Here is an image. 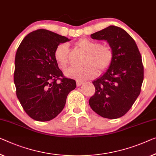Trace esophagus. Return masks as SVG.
Instances as JSON below:
<instances>
[{"instance_id": "obj_1", "label": "esophagus", "mask_w": 156, "mask_h": 156, "mask_svg": "<svg viewBox=\"0 0 156 156\" xmlns=\"http://www.w3.org/2000/svg\"><path fill=\"white\" fill-rule=\"evenodd\" d=\"M83 84V81H80V80H76V85L77 86H80L81 85Z\"/></svg>"}]
</instances>
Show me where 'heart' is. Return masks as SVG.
<instances>
[{"instance_id":"1","label":"heart","mask_w":156,"mask_h":156,"mask_svg":"<svg viewBox=\"0 0 156 156\" xmlns=\"http://www.w3.org/2000/svg\"><path fill=\"white\" fill-rule=\"evenodd\" d=\"M76 47L86 52L80 67H70L64 70V75L79 80L94 78L98 71L104 72L109 68L113 59V51L110 46L101 45L99 42L89 38H81L76 43ZM69 45L61 43L55 49L54 57L62 68L69 64Z\"/></svg>"}]
</instances>
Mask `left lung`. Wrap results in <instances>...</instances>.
Listing matches in <instances>:
<instances>
[{"mask_svg": "<svg viewBox=\"0 0 156 156\" xmlns=\"http://www.w3.org/2000/svg\"><path fill=\"white\" fill-rule=\"evenodd\" d=\"M96 40H105L113 51L108 70L93 81L94 94L89 104L101 117L115 119L126 114L140 94L144 66L137 45L121 28L109 26L91 34Z\"/></svg>", "mask_w": 156, "mask_h": 156, "instance_id": "left-lung-1", "label": "left lung"}]
</instances>
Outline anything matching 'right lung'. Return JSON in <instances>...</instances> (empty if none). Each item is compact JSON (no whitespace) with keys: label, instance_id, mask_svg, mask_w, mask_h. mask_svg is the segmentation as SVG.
I'll return each mask as SVG.
<instances>
[{"label":"right lung","instance_id":"add662e5","mask_svg":"<svg viewBox=\"0 0 156 156\" xmlns=\"http://www.w3.org/2000/svg\"><path fill=\"white\" fill-rule=\"evenodd\" d=\"M69 41L52 31L38 29L25 36L16 52V94L27 115L37 121L57 116L69 93L76 87L75 80L64 76L54 57L56 48Z\"/></svg>","mask_w":156,"mask_h":156}]
</instances>
